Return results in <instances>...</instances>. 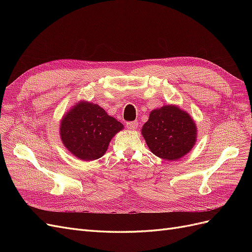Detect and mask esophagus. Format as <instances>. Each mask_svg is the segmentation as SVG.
Segmentation results:
<instances>
[{"label":"esophagus","mask_w":252,"mask_h":252,"mask_svg":"<svg viewBox=\"0 0 252 252\" xmlns=\"http://www.w3.org/2000/svg\"><path fill=\"white\" fill-rule=\"evenodd\" d=\"M126 127L128 129H131V130H134V129L138 127V123H135V122H127Z\"/></svg>","instance_id":"34e87169"}]
</instances>
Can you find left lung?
<instances>
[{"instance_id": "8db88e82", "label": "left lung", "mask_w": 252, "mask_h": 252, "mask_svg": "<svg viewBox=\"0 0 252 252\" xmlns=\"http://www.w3.org/2000/svg\"><path fill=\"white\" fill-rule=\"evenodd\" d=\"M142 134L152 154L167 161H174L193 147L196 127L187 112L169 105L150 112Z\"/></svg>"}]
</instances>
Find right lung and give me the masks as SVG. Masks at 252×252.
Here are the masks:
<instances>
[{"instance_id": "right-lung-1", "label": "right lung", "mask_w": 252, "mask_h": 252, "mask_svg": "<svg viewBox=\"0 0 252 252\" xmlns=\"http://www.w3.org/2000/svg\"><path fill=\"white\" fill-rule=\"evenodd\" d=\"M123 124L108 116L96 104L81 102L73 106L61 122V138L73 156L85 161L100 158L112 136Z\"/></svg>"}]
</instances>
